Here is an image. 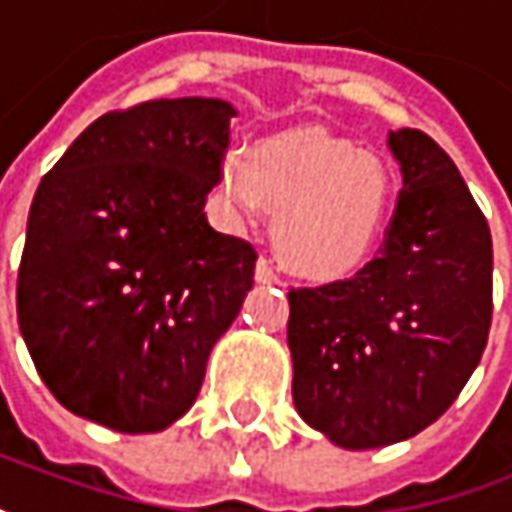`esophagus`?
<instances>
[{
    "instance_id": "1",
    "label": "esophagus",
    "mask_w": 512,
    "mask_h": 512,
    "mask_svg": "<svg viewBox=\"0 0 512 512\" xmlns=\"http://www.w3.org/2000/svg\"><path fill=\"white\" fill-rule=\"evenodd\" d=\"M256 282H262V285L279 282V276H276V270H273V265H270L268 259H259V262H256Z\"/></svg>"
}]
</instances>
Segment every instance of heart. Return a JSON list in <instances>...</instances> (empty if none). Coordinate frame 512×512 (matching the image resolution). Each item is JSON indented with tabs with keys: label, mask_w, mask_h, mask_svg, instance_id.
Here are the masks:
<instances>
[{
	"label": "heart",
	"mask_w": 512,
	"mask_h": 512,
	"mask_svg": "<svg viewBox=\"0 0 512 512\" xmlns=\"http://www.w3.org/2000/svg\"><path fill=\"white\" fill-rule=\"evenodd\" d=\"M221 192L239 224L262 210L276 216L279 259L317 282L343 279L369 259L392 204L383 161L328 135H282L253 155L230 152Z\"/></svg>",
	"instance_id": "heart-1"
}]
</instances>
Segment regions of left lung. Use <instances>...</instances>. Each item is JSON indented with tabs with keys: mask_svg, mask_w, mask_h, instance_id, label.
Instances as JSON below:
<instances>
[{
	"mask_svg": "<svg viewBox=\"0 0 512 512\" xmlns=\"http://www.w3.org/2000/svg\"><path fill=\"white\" fill-rule=\"evenodd\" d=\"M389 149L403 190L380 256L288 294L296 412L345 449L389 447L438 421L493 320V239L458 167L418 129L389 132Z\"/></svg>",
	"mask_w": 512,
	"mask_h": 512,
	"instance_id": "left-lung-1",
	"label": "left lung"
}]
</instances>
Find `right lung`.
I'll return each instance as SVG.
<instances>
[{"mask_svg":"<svg viewBox=\"0 0 512 512\" xmlns=\"http://www.w3.org/2000/svg\"><path fill=\"white\" fill-rule=\"evenodd\" d=\"M233 115L216 97L109 112L39 181L16 317L68 412L138 435L195 403L259 259L204 213Z\"/></svg>","mask_w":512,"mask_h":512,"instance_id":"1","label":"right lung"}]
</instances>
